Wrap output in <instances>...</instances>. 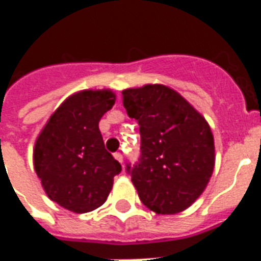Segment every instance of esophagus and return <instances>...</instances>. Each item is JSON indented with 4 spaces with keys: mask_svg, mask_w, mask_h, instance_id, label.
<instances>
[{
    "mask_svg": "<svg viewBox=\"0 0 261 261\" xmlns=\"http://www.w3.org/2000/svg\"><path fill=\"white\" fill-rule=\"evenodd\" d=\"M114 158L117 159L120 164H123V153H121V152H116V153H114Z\"/></svg>",
    "mask_w": 261,
    "mask_h": 261,
    "instance_id": "34e87169",
    "label": "esophagus"
}]
</instances>
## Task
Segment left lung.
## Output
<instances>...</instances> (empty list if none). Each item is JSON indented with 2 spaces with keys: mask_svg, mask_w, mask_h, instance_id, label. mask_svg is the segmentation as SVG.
<instances>
[{
  "mask_svg": "<svg viewBox=\"0 0 261 261\" xmlns=\"http://www.w3.org/2000/svg\"><path fill=\"white\" fill-rule=\"evenodd\" d=\"M123 105L141 134V156L127 172L142 204L164 215L181 213L201 196L213 175L215 147L210 125L169 86L124 89Z\"/></svg>",
  "mask_w": 261,
  "mask_h": 261,
  "instance_id": "left-lung-1",
  "label": "left lung"
}]
</instances>
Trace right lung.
Listing matches in <instances>:
<instances>
[{
  "instance_id": "add662e5",
  "label": "right lung",
  "mask_w": 261,
  "mask_h": 261,
  "mask_svg": "<svg viewBox=\"0 0 261 261\" xmlns=\"http://www.w3.org/2000/svg\"><path fill=\"white\" fill-rule=\"evenodd\" d=\"M114 102L110 89L76 92L50 116L35 142L37 177L48 198L68 211L84 214L100 207L121 172L99 130Z\"/></svg>"
}]
</instances>
